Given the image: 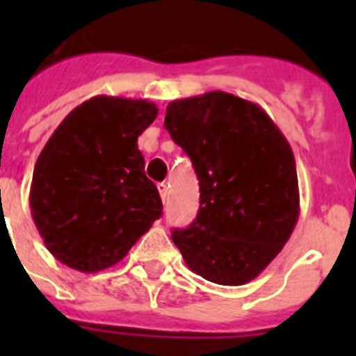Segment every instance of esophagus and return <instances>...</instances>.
<instances>
[{
    "label": "esophagus",
    "instance_id": "obj_1",
    "mask_svg": "<svg viewBox=\"0 0 356 356\" xmlns=\"http://www.w3.org/2000/svg\"><path fill=\"white\" fill-rule=\"evenodd\" d=\"M159 187V193H160V197H162V201L168 200V184H159L156 185Z\"/></svg>",
    "mask_w": 356,
    "mask_h": 356
}]
</instances>
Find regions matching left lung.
<instances>
[{"instance_id": "8db88e82", "label": "left lung", "mask_w": 356, "mask_h": 356, "mask_svg": "<svg viewBox=\"0 0 356 356\" xmlns=\"http://www.w3.org/2000/svg\"><path fill=\"white\" fill-rule=\"evenodd\" d=\"M191 156L200 212L172 229L193 273L219 285L254 280L292 235L300 217L294 153L266 110L212 90L171 102L163 121Z\"/></svg>"}]
</instances>
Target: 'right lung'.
<instances>
[{
  "instance_id": "right-lung-1",
  "label": "right lung",
  "mask_w": 356,
  "mask_h": 356,
  "mask_svg": "<svg viewBox=\"0 0 356 356\" xmlns=\"http://www.w3.org/2000/svg\"><path fill=\"white\" fill-rule=\"evenodd\" d=\"M156 114L147 99L94 96L53 131L33 169L30 209L58 262L80 273L115 266L162 216L137 146Z\"/></svg>"
}]
</instances>
